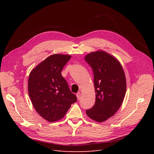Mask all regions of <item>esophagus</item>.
Wrapping results in <instances>:
<instances>
[{
  "label": "esophagus",
  "instance_id": "esophagus-1",
  "mask_svg": "<svg viewBox=\"0 0 154 154\" xmlns=\"http://www.w3.org/2000/svg\"><path fill=\"white\" fill-rule=\"evenodd\" d=\"M76 95H77V99H78V100H79V99H80V97H81V94H80V92H77V94H76Z\"/></svg>",
  "mask_w": 154,
  "mask_h": 154
}]
</instances>
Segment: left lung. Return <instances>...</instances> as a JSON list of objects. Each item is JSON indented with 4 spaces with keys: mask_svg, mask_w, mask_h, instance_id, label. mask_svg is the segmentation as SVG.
Instances as JSON below:
<instances>
[{
    "mask_svg": "<svg viewBox=\"0 0 154 154\" xmlns=\"http://www.w3.org/2000/svg\"><path fill=\"white\" fill-rule=\"evenodd\" d=\"M94 72L95 102L86 114L91 119L102 122L114 116L122 103L126 92L124 69L114 56L102 51L85 57Z\"/></svg>",
    "mask_w": 154,
    "mask_h": 154,
    "instance_id": "8db88e82",
    "label": "left lung"
}]
</instances>
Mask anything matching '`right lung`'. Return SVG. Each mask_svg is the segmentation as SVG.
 Returning a JSON list of instances; mask_svg holds the SVG:
<instances>
[{"mask_svg": "<svg viewBox=\"0 0 154 154\" xmlns=\"http://www.w3.org/2000/svg\"><path fill=\"white\" fill-rule=\"evenodd\" d=\"M70 58V55H52L29 74L28 92L32 105L38 114L50 122L62 119L77 100L61 74Z\"/></svg>", "mask_w": 154, "mask_h": 154, "instance_id": "right-lung-1", "label": "right lung"}]
</instances>
